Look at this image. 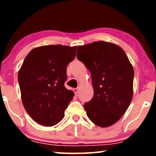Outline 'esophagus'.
<instances>
[{
  "label": "esophagus",
  "mask_w": 156,
  "mask_h": 156,
  "mask_svg": "<svg viewBox=\"0 0 156 156\" xmlns=\"http://www.w3.org/2000/svg\"><path fill=\"white\" fill-rule=\"evenodd\" d=\"M73 92H74V94L76 95H77L78 94V88H74L73 89Z\"/></svg>",
  "instance_id": "esophagus-1"
}]
</instances>
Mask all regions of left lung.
Masks as SVG:
<instances>
[{"label": "left lung", "instance_id": "obj_1", "mask_svg": "<svg viewBox=\"0 0 156 156\" xmlns=\"http://www.w3.org/2000/svg\"><path fill=\"white\" fill-rule=\"evenodd\" d=\"M78 59L91 73L94 96L84 105L92 122L107 127L117 122L133 98V68L120 46L105 41L79 46Z\"/></svg>", "mask_w": 156, "mask_h": 156}]
</instances>
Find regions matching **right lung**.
I'll return each instance as SVG.
<instances>
[{
  "label": "right lung",
  "instance_id": "obj_1",
  "mask_svg": "<svg viewBox=\"0 0 156 156\" xmlns=\"http://www.w3.org/2000/svg\"><path fill=\"white\" fill-rule=\"evenodd\" d=\"M77 47L62 44L33 49L18 71L21 99L26 112L37 123L56 125L74 93L65 87L67 65L74 59Z\"/></svg>",
  "mask_w": 156,
  "mask_h": 156
}]
</instances>
